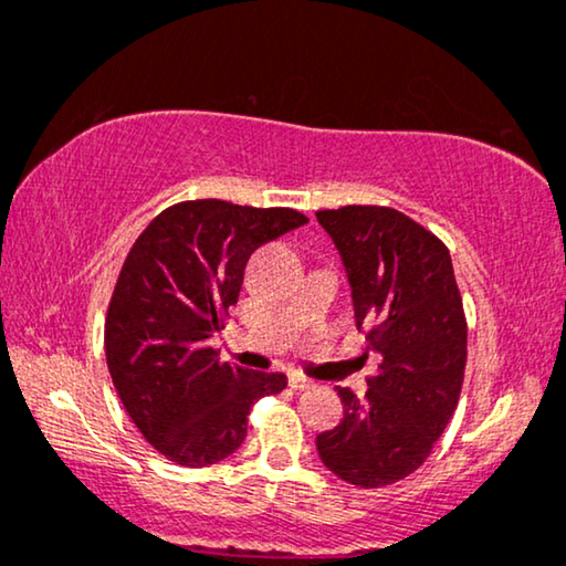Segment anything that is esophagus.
Instances as JSON below:
<instances>
[{
	"label": "esophagus",
	"instance_id": "1",
	"mask_svg": "<svg viewBox=\"0 0 566 566\" xmlns=\"http://www.w3.org/2000/svg\"><path fill=\"white\" fill-rule=\"evenodd\" d=\"M290 386H292V389H297V391L310 389L312 378H307L305 374H297V370H292V374H290Z\"/></svg>",
	"mask_w": 566,
	"mask_h": 566
}]
</instances>
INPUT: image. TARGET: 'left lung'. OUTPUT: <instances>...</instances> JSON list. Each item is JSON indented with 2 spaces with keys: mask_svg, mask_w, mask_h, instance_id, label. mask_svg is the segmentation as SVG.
I'll return each instance as SVG.
<instances>
[{
  "mask_svg": "<svg viewBox=\"0 0 566 566\" xmlns=\"http://www.w3.org/2000/svg\"><path fill=\"white\" fill-rule=\"evenodd\" d=\"M317 223L343 259L358 331L381 360L364 399L337 389L343 421L317 434V454L345 483L391 485L429 458L460 399L468 323L452 259L394 208L317 210Z\"/></svg>",
  "mask_w": 566,
  "mask_h": 566,
  "instance_id": "8db88e82",
  "label": "left lung"
}]
</instances>
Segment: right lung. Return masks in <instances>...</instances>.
<instances>
[{"label":"right lung","mask_w":566,"mask_h":566,"mask_svg":"<svg viewBox=\"0 0 566 566\" xmlns=\"http://www.w3.org/2000/svg\"><path fill=\"white\" fill-rule=\"evenodd\" d=\"M305 223L292 208L185 200L134 241L108 302L106 364L126 415L167 460L206 468L229 458L251 407L286 386L284 374L221 360L216 335L249 256Z\"/></svg>","instance_id":"right-lung-1"}]
</instances>
